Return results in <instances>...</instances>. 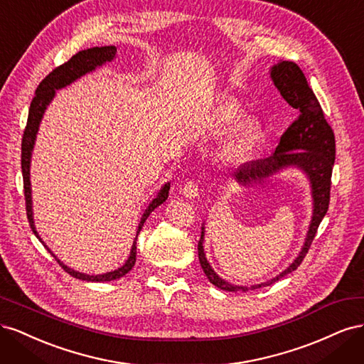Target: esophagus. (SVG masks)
I'll use <instances>...</instances> for the list:
<instances>
[{"mask_svg": "<svg viewBox=\"0 0 364 364\" xmlns=\"http://www.w3.org/2000/svg\"><path fill=\"white\" fill-rule=\"evenodd\" d=\"M182 194L188 199H196L199 196V185H197L194 181H188L182 186Z\"/></svg>", "mask_w": 364, "mask_h": 364, "instance_id": "esophagus-1", "label": "esophagus"}]
</instances>
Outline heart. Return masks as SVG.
<instances>
[{"label":"heart","mask_w":364,"mask_h":364,"mask_svg":"<svg viewBox=\"0 0 364 364\" xmlns=\"http://www.w3.org/2000/svg\"><path fill=\"white\" fill-rule=\"evenodd\" d=\"M241 114V106L232 98H222L209 109L205 126L213 130H225L222 142L218 146V158L226 162H238L249 156L255 150L262 138V126L258 118L252 115L237 116Z\"/></svg>","instance_id":"obj_1"}]
</instances>
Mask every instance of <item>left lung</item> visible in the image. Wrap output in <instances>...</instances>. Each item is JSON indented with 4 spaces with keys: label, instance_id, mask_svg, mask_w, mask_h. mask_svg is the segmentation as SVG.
Masks as SVG:
<instances>
[{
    "label": "left lung",
    "instance_id": "obj_1",
    "mask_svg": "<svg viewBox=\"0 0 364 364\" xmlns=\"http://www.w3.org/2000/svg\"><path fill=\"white\" fill-rule=\"evenodd\" d=\"M270 79L282 98L291 107L299 111V118L281 136L279 144L273 155L266 159L252 161L232 173L234 181L240 186H250L253 183L266 182L269 178L281 174L285 170H299L310 183L311 193V220L308 225L304 245L287 269L277 277L253 285H237L218 277L211 267L205 253V222L202 223V235L199 241V261L209 282L220 290L226 291H247L267 287L279 281L285 274L294 272L310 249L317 228L325 217L329 205V188H331V174L336 159L334 132L326 123L323 111L318 105L313 90L306 83L302 70L294 62L281 60L270 67Z\"/></svg>",
    "mask_w": 364,
    "mask_h": 364
}]
</instances>
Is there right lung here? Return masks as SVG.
Listing matches in <instances>:
<instances>
[{"label":"right lung","instance_id":"obj_1","mask_svg":"<svg viewBox=\"0 0 364 364\" xmlns=\"http://www.w3.org/2000/svg\"><path fill=\"white\" fill-rule=\"evenodd\" d=\"M117 58V47L115 46H106V47H92L83 51H79L77 54L67 62L60 65L56 70H53L46 79H43L38 90L35 92V98L31 100L30 105V111H28V119H27V127L24 130V136H23V151H21V167H23V178H24V194H26V206H27V218L30 228L33 230V234L36 235V238L41 241V243L47 247V250L51 253V255L56 258V261L60 264L62 269L70 273L71 277L82 279V281H91V282H107V281H115L123 278L124 274H127L132 267L135 266L136 261V238L139 230L144 226L146 220L149 215L155 211V209L162 205L165 200L168 199V191H170V182H165L161 188L158 190L156 196L153 197L151 202L147 205L144 209V213L141 215L139 225L136 229V237L134 240V245H132L129 258L123 266H119L118 269L112 272H106V273H98V274H87L79 270H74L73 267L67 266L63 261H60L51 249L43 243V240L38 234L36 225H35V217H33V197H31V181H30V167H31V156H33V150H35L36 144V138H38V132L42 123V118L46 115V111L48 109L50 103L54 100L56 97V92L59 90H63V87L70 86L75 80L82 79L83 75L94 73L97 68H102L103 65L112 62Z\"/></svg>","mask_w":364,"mask_h":364}]
</instances>
